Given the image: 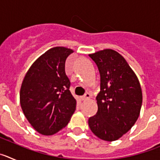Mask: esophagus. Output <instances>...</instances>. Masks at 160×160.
Returning <instances> with one entry per match:
<instances>
[{
  "label": "esophagus",
  "instance_id": "obj_1",
  "mask_svg": "<svg viewBox=\"0 0 160 160\" xmlns=\"http://www.w3.org/2000/svg\"><path fill=\"white\" fill-rule=\"evenodd\" d=\"M90 98V94H89V93H87V94H85L84 96H82V97H80V99L82 100V101H86V100L89 99Z\"/></svg>",
  "mask_w": 160,
  "mask_h": 160
}]
</instances>
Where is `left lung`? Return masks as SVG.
<instances>
[{"label":"left lung","instance_id":"1","mask_svg":"<svg viewBox=\"0 0 160 160\" xmlns=\"http://www.w3.org/2000/svg\"><path fill=\"white\" fill-rule=\"evenodd\" d=\"M89 56L100 73L98 111L89 118V127L102 140H117L131 130L139 116L140 83L125 58L115 50L106 49Z\"/></svg>","mask_w":160,"mask_h":160}]
</instances>
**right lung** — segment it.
<instances>
[{"label": "right lung", "instance_id": "right-lung-1", "mask_svg": "<svg viewBox=\"0 0 160 160\" xmlns=\"http://www.w3.org/2000/svg\"><path fill=\"white\" fill-rule=\"evenodd\" d=\"M71 49L58 46L38 58L22 82L20 103L25 116L38 133L52 135L64 128L76 109L65 65Z\"/></svg>", "mask_w": 160, "mask_h": 160}]
</instances>
